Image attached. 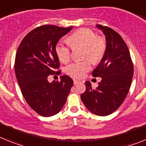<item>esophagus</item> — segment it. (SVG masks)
Here are the masks:
<instances>
[{
  "label": "esophagus",
  "instance_id": "1",
  "mask_svg": "<svg viewBox=\"0 0 146 146\" xmlns=\"http://www.w3.org/2000/svg\"><path fill=\"white\" fill-rule=\"evenodd\" d=\"M79 82H80V81L78 80H74V85H77V83H79Z\"/></svg>",
  "mask_w": 146,
  "mask_h": 146
}]
</instances>
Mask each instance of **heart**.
<instances>
[{
    "label": "heart",
    "instance_id": "obj_1",
    "mask_svg": "<svg viewBox=\"0 0 146 146\" xmlns=\"http://www.w3.org/2000/svg\"><path fill=\"white\" fill-rule=\"evenodd\" d=\"M66 42H59L55 47V52L59 60L67 63L70 60L71 52L69 44L72 47H84L83 56L88 57L93 62H98L103 57L106 50V42L102 37L97 36L96 33L88 28L77 30L69 37ZM91 69L88 60L75 61L69 64L66 71L69 75L76 78H80Z\"/></svg>",
    "mask_w": 146,
    "mask_h": 146
}]
</instances>
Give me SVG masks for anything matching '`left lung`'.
<instances>
[{
    "label": "left lung",
    "mask_w": 146,
    "mask_h": 146,
    "mask_svg": "<svg viewBox=\"0 0 146 146\" xmlns=\"http://www.w3.org/2000/svg\"><path fill=\"white\" fill-rule=\"evenodd\" d=\"M96 26L105 36L106 50L92 75L101 77L102 80L96 88H92L91 82L86 81V90L80 98L89 111L106 116L115 111L124 101L131 86L134 69L129 50L122 37L110 28Z\"/></svg>",
    "instance_id": "1"
}]
</instances>
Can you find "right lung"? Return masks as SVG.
<instances>
[{"label":"right lung","instance_id":"obj_1","mask_svg":"<svg viewBox=\"0 0 146 146\" xmlns=\"http://www.w3.org/2000/svg\"><path fill=\"white\" fill-rule=\"evenodd\" d=\"M72 28L51 25L38 27L25 36L17 49L15 69L18 84L28 105L42 116L58 113L74 84L67 75L60 76V82L47 80L59 67L56 44Z\"/></svg>","mask_w":146,"mask_h":146}]
</instances>
